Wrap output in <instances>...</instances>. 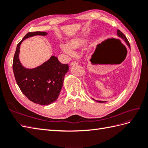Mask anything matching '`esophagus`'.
<instances>
[{
	"label": "esophagus",
	"mask_w": 148,
	"mask_h": 148,
	"mask_svg": "<svg viewBox=\"0 0 148 148\" xmlns=\"http://www.w3.org/2000/svg\"><path fill=\"white\" fill-rule=\"evenodd\" d=\"M77 64H78V62H76V61H74V62H72L71 64H70V65L72 66V65H77Z\"/></svg>",
	"instance_id": "1"
}]
</instances>
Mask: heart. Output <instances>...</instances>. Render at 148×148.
I'll list each match as a JSON object with an SVG mask.
<instances>
[{"instance_id": "obj_1", "label": "heart", "mask_w": 148, "mask_h": 148, "mask_svg": "<svg viewBox=\"0 0 148 148\" xmlns=\"http://www.w3.org/2000/svg\"><path fill=\"white\" fill-rule=\"evenodd\" d=\"M88 37H76L69 40L68 43H62L60 45L62 51L69 56L74 55V49H79L85 46L88 42Z\"/></svg>"}]
</instances>
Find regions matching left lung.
I'll use <instances>...</instances> for the list:
<instances>
[{"mask_svg":"<svg viewBox=\"0 0 148 148\" xmlns=\"http://www.w3.org/2000/svg\"><path fill=\"white\" fill-rule=\"evenodd\" d=\"M117 36H118V37H119V38H120V39L123 40L124 41H125V44H126V45L128 46V48H129L130 49V44H129V42H128V40L127 39V37L125 36L124 34H123L119 30H117ZM92 99L94 100H95L96 102H100V103L106 102V101H102V100H95V99H93V98H92Z\"/></svg>","mask_w":148,"mask_h":148,"instance_id":"1","label":"left lung"}]
</instances>
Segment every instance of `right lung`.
<instances>
[{
	"label": "right lung",
	"mask_w": 148,
	"mask_h": 148,
	"mask_svg": "<svg viewBox=\"0 0 148 148\" xmlns=\"http://www.w3.org/2000/svg\"><path fill=\"white\" fill-rule=\"evenodd\" d=\"M47 35L45 32L28 33L17 45L12 64L15 79L22 93L30 101L42 106L51 104L58 99L69 66L61 64L56 56H51L40 65L28 69L21 64L19 55L23 40L36 36Z\"/></svg>",
	"instance_id": "add662e5"
}]
</instances>
